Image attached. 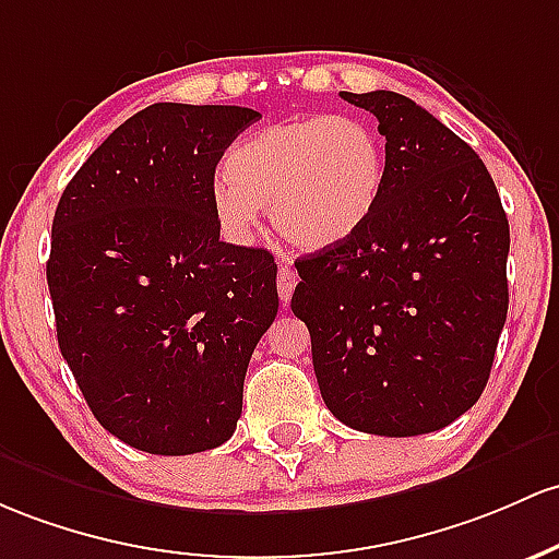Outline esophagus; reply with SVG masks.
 Returning <instances> with one entry per match:
<instances>
[{"mask_svg": "<svg viewBox=\"0 0 559 559\" xmlns=\"http://www.w3.org/2000/svg\"><path fill=\"white\" fill-rule=\"evenodd\" d=\"M294 286H297V270L292 267V260L286 254H281V267H278V294L284 299V305L292 299Z\"/></svg>", "mask_w": 559, "mask_h": 559, "instance_id": "obj_1", "label": "esophagus"}]
</instances>
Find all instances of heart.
Instances as JSON below:
<instances>
[{
	"label": "heart",
	"instance_id": "obj_1",
	"mask_svg": "<svg viewBox=\"0 0 559 559\" xmlns=\"http://www.w3.org/2000/svg\"><path fill=\"white\" fill-rule=\"evenodd\" d=\"M388 177L384 143L358 116H302L233 145L212 186L219 223L254 230L267 206L275 230L302 249H329L364 228Z\"/></svg>",
	"mask_w": 559,
	"mask_h": 559
}]
</instances>
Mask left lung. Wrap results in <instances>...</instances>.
Instances as JSON below:
<instances>
[{
  "label": "left lung",
  "instance_id": "8db88e82",
  "mask_svg": "<svg viewBox=\"0 0 559 559\" xmlns=\"http://www.w3.org/2000/svg\"><path fill=\"white\" fill-rule=\"evenodd\" d=\"M340 95L377 116L388 177L364 228L294 262L292 310L342 425L435 432L488 384L509 308L507 214L480 156L429 110L388 90Z\"/></svg>",
  "mask_w": 559,
  "mask_h": 559
}]
</instances>
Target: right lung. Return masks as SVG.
Listing matches in <instances>:
<instances>
[{"instance_id": "obj_1", "label": "right lung", "mask_w": 559, "mask_h": 559, "mask_svg": "<svg viewBox=\"0 0 559 559\" xmlns=\"http://www.w3.org/2000/svg\"><path fill=\"white\" fill-rule=\"evenodd\" d=\"M260 121L153 103L73 175L47 260L55 329L95 419L158 456L230 440L243 377L278 312L273 254L219 241L214 169Z\"/></svg>"}]
</instances>
